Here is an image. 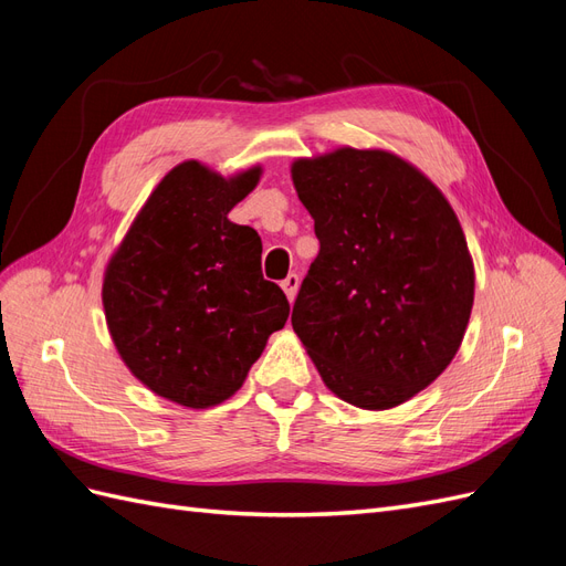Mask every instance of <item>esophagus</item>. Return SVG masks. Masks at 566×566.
I'll return each mask as SVG.
<instances>
[{"label": "esophagus", "instance_id": "34e87169", "mask_svg": "<svg viewBox=\"0 0 566 566\" xmlns=\"http://www.w3.org/2000/svg\"><path fill=\"white\" fill-rule=\"evenodd\" d=\"M281 287H283V293H285L287 302H295L297 287H300V276H297V273H290V276H287L285 281H281Z\"/></svg>", "mask_w": 566, "mask_h": 566}]
</instances>
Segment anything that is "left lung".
Wrapping results in <instances>:
<instances>
[{
  "label": "left lung",
  "instance_id": "obj_1",
  "mask_svg": "<svg viewBox=\"0 0 566 566\" xmlns=\"http://www.w3.org/2000/svg\"><path fill=\"white\" fill-rule=\"evenodd\" d=\"M318 256L293 331L335 397L364 410L413 399L449 368L474 304V264L434 181L385 148L290 165Z\"/></svg>",
  "mask_w": 566,
  "mask_h": 566
}]
</instances>
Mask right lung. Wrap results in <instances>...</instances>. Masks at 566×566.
<instances>
[{
  "label": "right lung",
  "instance_id": "right-lung-1",
  "mask_svg": "<svg viewBox=\"0 0 566 566\" xmlns=\"http://www.w3.org/2000/svg\"><path fill=\"white\" fill-rule=\"evenodd\" d=\"M262 165L231 177L184 160L160 179L104 271L113 345L136 380L184 408H212L243 387L290 304L262 276V241L229 212Z\"/></svg>",
  "mask_w": 566,
  "mask_h": 566
}]
</instances>
